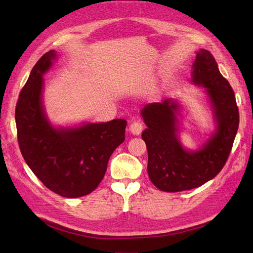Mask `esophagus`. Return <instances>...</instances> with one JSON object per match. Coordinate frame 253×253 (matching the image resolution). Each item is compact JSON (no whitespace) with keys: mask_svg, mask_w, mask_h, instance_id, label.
Returning a JSON list of instances; mask_svg holds the SVG:
<instances>
[{"mask_svg":"<svg viewBox=\"0 0 253 253\" xmlns=\"http://www.w3.org/2000/svg\"><path fill=\"white\" fill-rule=\"evenodd\" d=\"M130 132L132 135H140L142 129H143V123L140 121H136L131 123V125L129 127Z\"/></svg>","mask_w":253,"mask_h":253,"instance_id":"esophagus-1","label":"esophagus"}]
</instances>
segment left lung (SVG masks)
Instances as JSON below:
<instances>
[{
  "label": "left lung",
  "instance_id": "1",
  "mask_svg": "<svg viewBox=\"0 0 253 253\" xmlns=\"http://www.w3.org/2000/svg\"><path fill=\"white\" fill-rule=\"evenodd\" d=\"M191 82L206 88L216 122V130L198 151L182 148L177 137L179 105L165 99L143 107L147 125L142 139L148 149V174L160 190L178 192L200 187L224 168L239 126V112L229 83L219 73L208 50L197 52Z\"/></svg>",
  "mask_w": 253,
  "mask_h": 253
}]
</instances>
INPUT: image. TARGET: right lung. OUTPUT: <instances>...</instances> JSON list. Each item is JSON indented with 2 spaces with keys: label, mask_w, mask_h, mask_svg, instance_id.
I'll return each instance as SVG.
<instances>
[{
  "label": "right lung",
  "mask_w": 253,
  "mask_h": 253,
  "mask_svg": "<svg viewBox=\"0 0 253 253\" xmlns=\"http://www.w3.org/2000/svg\"><path fill=\"white\" fill-rule=\"evenodd\" d=\"M56 56L51 50L32 68L16 104L20 152L47 189L65 198L92 192L103 179L110 157L125 140L127 122L88 123L73 128L53 127L42 104L43 74Z\"/></svg>",
  "instance_id": "right-lung-1"
}]
</instances>
